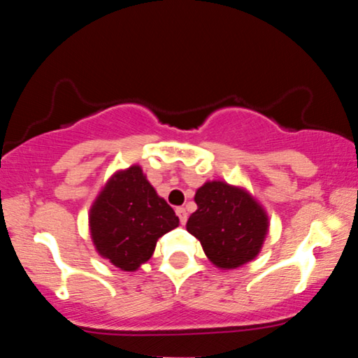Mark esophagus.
<instances>
[{"label":"esophagus","instance_id":"obj_1","mask_svg":"<svg viewBox=\"0 0 358 358\" xmlns=\"http://www.w3.org/2000/svg\"><path fill=\"white\" fill-rule=\"evenodd\" d=\"M176 215H178V219H180V224H187V219H188V213H187V210H185L183 207H176Z\"/></svg>","mask_w":358,"mask_h":358}]
</instances>
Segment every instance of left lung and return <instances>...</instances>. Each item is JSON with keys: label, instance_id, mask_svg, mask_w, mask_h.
<instances>
[{"label": "left lung", "instance_id": "1", "mask_svg": "<svg viewBox=\"0 0 358 358\" xmlns=\"http://www.w3.org/2000/svg\"><path fill=\"white\" fill-rule=\"evenodd\" d=\"M195 203L187 231L200 241L215 268L237 269L257 257L269 232V217L252 193L212 180L195 192Z\"/></svg>", "mask_w": 358, "mask_h": 358}]
</instances>
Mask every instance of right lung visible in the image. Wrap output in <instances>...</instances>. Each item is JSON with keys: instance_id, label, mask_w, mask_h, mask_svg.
I'll list each match as a JSON object with an SVG mask.
<instances>
[{"instance_id": "1", "label": "right lung", "mask_w": 358, "mask_h": 358, "mask_svg": "<svg viewBox=\"0 0 358 358\" xmlns=\"http://www.w3.org/2000/svg\"><path fill=\"white\" fill-rule=\"evenodd\" d=\"M178 224L173 208L156 193L139 165L110 176L89 210L97 254L127 273L150 261L159 237Z\"/></svg>"}]
</instances>
